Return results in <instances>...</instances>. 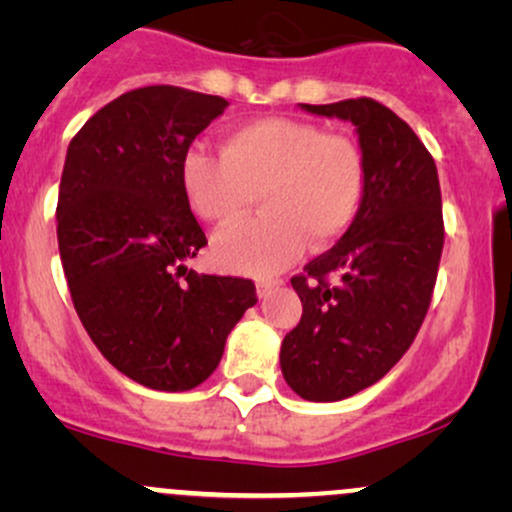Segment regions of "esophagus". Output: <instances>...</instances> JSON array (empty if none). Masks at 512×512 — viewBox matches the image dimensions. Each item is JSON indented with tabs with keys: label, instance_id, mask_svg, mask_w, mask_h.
Segmentation results:
<instances>
[{
	"label": "esophagus",
	"instance_id": "34e87169",
	"mask_svg": "<svg viewBox=\"0 0 512 512\" xmlns=\"http://www.w3.org/2000/svg\"><path fill=\"white\" fill-rule=\"evenodd\" d=\"M276 286H279V281H272V279H262L257 281V296L260 298H267L269 293H272Z\"/></svg>",
	"mask_w": 512,
	"mask_h": 512
}]
</instances>
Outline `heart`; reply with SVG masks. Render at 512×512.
<instances>
[{
	"label": "heart",
	"instance_id": "b5f03b06",
	"mask_svg": "<svg viewBox=\"0 0 512 512\" xmlns=\"http://www.w3.org/2000/svg\"><path fill=\"white\" fill-rule=\"evenodd\" d=\"M182 187L199 219L231 223L260 195V219L236 223L211 243L221 269L267 276L303 248L337 240L361 207L366 161L354 139L315 122L260 117L228 129L221 154L192 149Z\"/></svg>",
	"mask_w": 512,
	"mask_h": 512
}]
</instances>
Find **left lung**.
Returning a JSON list of instances; mask_svg holds the SVG:
<instances>
[{"instance_id": "1", "label": "left lung", "mask_w": 512, "mask_h": 512, "mask_svg": "<svg viewBox=\"0 0 512 512\" xmlns=\"http://www.w3.org/2000/svg\"><path fill=\"white\" fill-rule=\"evenodd\" d=\"M301 110L351 122L366 161L349 231L291 279L303 315L279 354L296 395L339 402L378 383L424 322L445 236L440 185L414 129L373 98Z\"/></svg>"}]
</instances>
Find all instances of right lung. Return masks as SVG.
<instances>
[{
  "instance_id": "1",
  "label": "right lung",
  "mask_w": 512,
  "mask_h": 512,
  "mask_svg": "<svg viewBox=\"0 0 512 512\" xmlns=\"http://www.w3.org/2000/svg\"><path fill=\"white\" fill-rule=\"evenodd\" d=\"M228 101L175 86L122 93L72 139L57 199V243L81 325L134 383L185 392L219 366L255 284L185 260L207 245L182 161Z\"/></svg>"
}]
</instances>
